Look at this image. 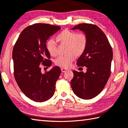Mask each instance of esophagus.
Returning a JSON list of instances; mask_svg holds the SVG:
<instances>
[{
	"mask_svg": "<svg viewBox=\"0 0 128 128\" xmlns=\"http://www.w3.org/2000/svg\"><path fill=\"white\" fill-rule=\"evenodd\" d=\"M67 69H65V68H62L61 69V71H62V72H66V71H67Z\"/></svg>",
	"mask_w": 128,
	"mask_h": 128,
	"instance_id": "34e87169",
	"label": "esophagus"
}]
</instances>
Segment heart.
<instances>
[{"instance_id":"obj_1","label":"heart","mask_w":128,"mask_h":128,"mask_svg":"<svg viewBox=\"0 0 128 128\" xmlns=\"http://www.w3.org/2000/svg\"><path fill=\"white\" fill-rule=\"evenodd\" d=\"M56 38L61 44H66V55L60 56L55 60L57 66L68 68L72 66L75 59V56H80L84 53L87 48L88 39L87 35L83 32L64 30L57 35ZM46 48L50 56H56L57 55L56 44L52 39L49 40Z\"/></svg>"}]
</instances>
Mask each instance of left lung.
Masks as SVG:
<instances>
[{
    "label": "left lung",
    "instance_id": "8db88e82",
    "mask_svg": "<svg viewBox=\"0 0 128 128\" xmlns=\"http://www.w3.org/2000/svg\"><path fill=\"white\" fill-rule=\"evenodd\" d=\"M75 29L84 31L88 37L87 48L76 63L78 66H85L87 72L73 70L71 86L78 97L90 100L100 93L109 79L113 51L106 34L97 25L82 23L72 28Z\"/></svg>",
    "mask_w": 128,
    "mask_h": 128
}]
</instances>
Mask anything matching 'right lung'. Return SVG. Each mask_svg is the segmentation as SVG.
<instances>
[{"instance_id":"add662e5","label":"right lung","mask_w":128,"mask_h":128,"mask_svg":"<svg viewBox=\"0 0 128 128\" xmlns=\"http://www.w3.org/2000/svg\"><path fill=\"white\" fill-rule=\"evenodd\" d=\"M60 29V26L48 24H33L21 32L14 46L15 79L21 91L34 101H46L55 92L60 68L54 66L42 74L40 66L50 67L52 65L46 42Z\"/></svg>"}]
</instances>
